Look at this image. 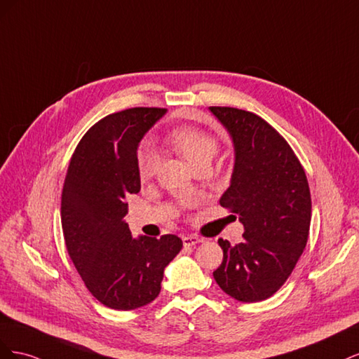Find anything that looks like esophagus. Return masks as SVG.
I'll use <instances>...</instances> for the list:
<instances>
[{
	"mask_svg": "<svg viewBox=\"0 0 359 359\" xmlns=\"http://www.w3.org/2000/svg\"><path fill=\"white\" fill-rule=\"evenodd\" d=\"M203 240L196 235H187V236H182V244L186 247H190V245H196L199 243H202Z\"/></svg>",
	"mask_w": 359,
	"mask_h": 359,
	"instance_id": "obj_1",
	"label": "esophagus"
}]
</instances>
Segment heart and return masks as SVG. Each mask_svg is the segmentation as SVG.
Segmentation results:
<instances>
[{
    "label": "heart",
    "mask_w": 359,
    "mask_h": 359,
    "mask_svg": "<svg viewBox=\"0 0 359 359\" xmlns=\"http://www.w3.org/2000/svg\"><path fill=\"white\" fill-rule=\"evenodd\" d=\"M166 142L186 158L191 166L208 160L211 161L217 154V140L206 132L196 127H177L165 136ZM157 169V157L153 149L144 148L137 154V173L142 180L154 175Z\"/></svg>",
    "instance_id": "obj_1"
}]
</instances>
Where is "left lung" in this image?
<instances>
[{"label": "left lung", "mask_w": 359, "mask_h": 359, "mask_svg": "<svg viewBox=\"0 0 359 359\" xmlns=\"http://www.w3.org/2000/svg\"><path fill=\"white\" fill-rule=\"evenodd\" d=\"M233 144L231 184L220 205L240 215L243 243L219 240L223 262L212 276L227 295L264 301L285 285L307 244L311 198L306 172L278 132L256 114L210 107Z\"/></svg>", "instance_id": "1"}]
</instances>
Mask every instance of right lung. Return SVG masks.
<instances>
[{
  "label": "right lung",
  "mask_w": 359,
  "mask_h": 359,
  "mask_svg": "<svg viewBox=\"0 0 359 359\" xmlns=\"http://www.w3.org/2000/svg\"><path fill=\"white\" fill-rule=\"evenodd\" d=\"M166 114L133 107L107 115L76 147L61 196L67 252L85 286L106 307L135 310L154 301L165 268L182 247L177 235L132 236L126 198L139 193L137 147Z\"/></svg>",
  "instance_id": "right-lung-1"
}]
</instances>
